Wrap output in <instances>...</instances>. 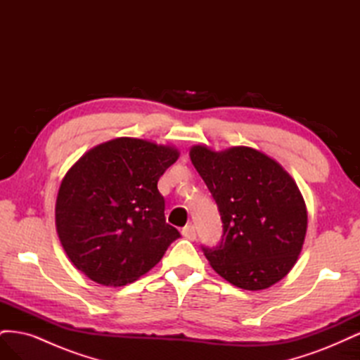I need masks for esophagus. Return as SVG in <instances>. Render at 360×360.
Returning <instances> with one entry per match:
<instances>
[{"label": "esophagus", "instance_id": "obj_1", "mask_svg": "<svg viewBox=\"0 0 360 360\" xmlns=\"http://www.w3.org/2000/svg\"><path fill=\"white\" fill-rule=\"evenodd\" d=\"M181 234L184 238H188V240H197V228H195L192 224L186 225L181 230Z\"/></svg>", "mask_w": 360, "mask_h": 360}]
</instances>
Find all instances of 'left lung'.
<instances>
[{
    "label": "left lung",
    "instance_id": "obj_1",
    "mask_svg": "<svg viewBox=\"0 0 360 360\" xmlns=\"http://www.w3.org/2000/svg\"><path fill=\"white\" fill-rule=\"evenodd\" d=\"M224 224L222 242L202 248L217 275L250 291L290 274L302 252L308 210L296 181L274 158L252 147L189 151Z\"/></svg>",
    "mask_w": 360,
    "mask_h": 360
}]
</instances>
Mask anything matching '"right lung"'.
Instances as JSON below:
<instances>
[{
	"label": "right lung",
	"mask_w": 360,
	"mask_h": 360,
	"mask_svg": "<svg viewBox=\"0 0 360 360\" xmlns=\"http://www.w3.org/2000/svg\"><path fill=\"white\" fill-rule=\"evenodd\" d=\"M179 156L174 146L122 136L70 167L57 195L56 226L64 252L86 278L108 287L130 284L180 237L165 221L158 189Z\"/></svg>",
	"instance_id": "right-lung-1"
}]
</instances>
